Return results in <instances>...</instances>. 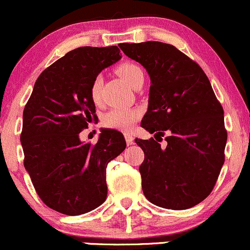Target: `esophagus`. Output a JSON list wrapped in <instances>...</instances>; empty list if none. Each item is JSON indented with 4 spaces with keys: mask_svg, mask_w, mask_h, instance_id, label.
Returning <instances> with one entry per match:
<instances>
[{
    "mask_svg": "<svg viewBox=\"0 0 250 250\" xmlns=\"http://www.w3.org/2000/svg\"><path fill=\"white\" fill-rule=\"evenodd\" d=\"M125 142H127L128 146H129V145H133L134 138L130 135V134H125Z\"/></svg>",
    "mask_w": 250,
    "mask_h": 250,
    "instance_id": "obj_1",
    "label": "esophagus"
}]
</instances>
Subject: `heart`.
I'll use <instances>...</instances> for the list:
<instances>
[{
  "label": "heart",
  "mask_w": 250,
  "mask_h": 250,
  "mask_svg": "<svg viewBox=\"0 0 250 250\" xmlns=\"http://www.w3.org/2000/svg\"><path fill=\"white\" fill-rule=\"evenodd\" d=\"M117 73L129 86L133 87L140 77H144V71L139 65L133 62H125L117 67ZM101 86H102V77H96L91 85V98L95 103L101 101ZM140 112L135 109L116 108L106 112L103 117V125L108 128L119 130H129L136 121L139 120Z\"/></svg>",
  "instance_id": "1"
}]
</instances>
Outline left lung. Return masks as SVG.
Wrapping results in <instances>:
<instances>
[{"instance_id":"obj_1","label":"left lung","mask_w":250,"mask_h":250,"mask_svg":"<svg viewBox=\"0 0 250 250\" xmlns=\"http://www.w3.org/2000/svg\"><path fill=\"white\" fill-rule=\"evenodd\" d=\"M119 46L150 78L141 127L155 139L135 140L145 153L139 168L144 194L165 209L194 207L212 191L224 164L223 108L202 67L174 46L159 41ZM165 131L167 145L161 147L156 135Z\"/></svg>"}]
</instances>
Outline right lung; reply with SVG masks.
Here are the masks:
<instances>
[{
  "label": "right lung",
  "instance_id": "add662e5",
  "mask_svg": "<svg viewBox=\"0 0 250 250\" xmlns=\"http://www.w3.org/2000/svg\"><path fill=\"white\" fill-rule=\"evenodd\" d=\"M122 58L117 46L78 47L42 71L23 110L21 145L24 168L48 208L83 215L106 198V166L125 149L117 130L103 129L97 144L79 133L96 117L91 85Z\"/></svg>",
  "mask_w": 250,
  "mask_h": 250
}]
</instances>
